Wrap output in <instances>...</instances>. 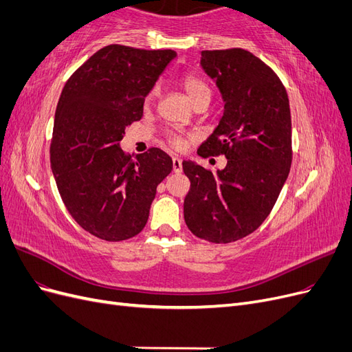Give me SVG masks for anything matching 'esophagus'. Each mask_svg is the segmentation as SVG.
<instances>
[{
	"label": "esophagus",
	"mask_w": 352,
	"mask_h": 352,
	"mask_svg": "<svg viewBox=\"0 0 352 352\" xmlns=\"http://www.w3.org/2000/svg\"><path fill=\"white\" fill-rule=\"evenodd\" d=\"M182 160H180V158H177V157H175L173 158V172L175 173H182Z\"/></svg>",
	"instance_id": "obj_1"
}]
</instances>
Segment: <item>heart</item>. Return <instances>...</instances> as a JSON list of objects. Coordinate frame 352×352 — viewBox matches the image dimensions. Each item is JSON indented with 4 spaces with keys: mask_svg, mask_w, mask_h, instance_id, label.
Returning <instances> with one entry per match:
<instances>
[{
    "mask_svg": "<svg viewBox=\"0 0 352 352\" xmlns=\"http://www.w3.org/2000/svg\"><path fill=\"white\" fill-rule=\"evenodd\" d=\"M184 87H185L188 97L190 98V101H192V104L195 101L201 100V98H210L211 97V91L208 88V85L202 79L197 78V76H186L184 79ZM158 92H160V87H154L153 91L150 92V95H148V102L153 101L158 95ZM168 141L176 148H180L184 145V140L177 135H170Z\"/></svg>",
    "mask_w": 352,
    "mask_h": 352,
    "instance_id": "1",
    "label": "heart"
}]
</instances>
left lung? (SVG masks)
<instances>
[{"label": "left lung", "instance_id": "left-lung-1", "mask_svg": "<svg viewBox=\"0 0 352 352\" xmlns=\"http://www.w3.org/2000/svg\"><path fill=\"white\" fill-rule=\"evenodd\" d=\"M199 65L225 111L198 154H225L228 164L212 173L192 160L182 163L190 180L184 214L195 236L229 243L260 228L289 175V98L278 74L250 51H201Z\"/></svg>", "mask_w": 352, "mask_h": 352}]
</instances>
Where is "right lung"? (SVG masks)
<instances>
[{"label":"right lung","mask_w":352,"mask_h":352,"mask_svg":"<svg viewBox=\"0 0 352 352\" xmlns=\"http://www.w3.org/2000/svg\"><path fill=\"white\" fill-rule=\"evenodd\" d=\"M173 50L109 45L72 74L61 92L51 142V170L63 202L91 235L117 242L148 221L158 184L173 162L160 148L126 155V126L141 120L144 102Z\"/></svg>","instance_id":"1"}]
</instances>
